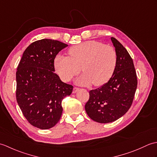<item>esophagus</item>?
I'll list each match as a JSON object with an SVG mask.
<instances>
[{
    "mask_svg": "<svg viewBox=\"0 0 157 157\" xmlns=\"http://www.w3.org/2000/svg\"><path fill=\"white\" fill-rule=\"evenodd\" d=\"M79 90V88H77V87H74L73 89V93H75Z\"/></svg>",
    "mask_w": 157,
    "mask_h": 157,
    "instance_id": "34e87169",
    "label": "esophagus"
}]
</instances>
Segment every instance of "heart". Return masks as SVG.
<instances>
[{
	"mask_svg": "<svg viewBox=\"0 0 157 157\" xmlns=\"http://www.w3.org/2000/svg\"><path fill=\"white\" fill-rule=\"evenodd\" d=\"M69 55L56 56L55 71L63 81L69 82L82 69L84 73L77 79V83L82 85L105 84L112 77L117 61L112 46L95 40L73 46L69 50Z\"/></svg>",
	"mask_w": 157,
	"mask_h": 157,
	"instance_id": "obj_1",
	"label": "heart"
}]
</instances>
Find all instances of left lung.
<instances>
[{
	"mask_svg": "<svg viewBox=\"0 0 157 157\" xmlns=\"http://www.w3.org/2000/svg\"><path fill=\"white\" fill-rule=\"evenodd\" d=\"M117 56L116 68L108 82L89 92L85 105L93 121L107 123L125 115L131 106L138 80L134 62L128 51L115 38H111Z\"/></svg>",
	"mask_w": 157,
	"mask_h": 157,
	"instance_id": "left-lung-1",
	"label": "left lung"
}]
</instances>
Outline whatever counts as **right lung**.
I'll use <instances>...</instances> for the list:
<instances>
[{"label":"right lung","instance_id":"1","mask_svg":"<svg viewBox=\"0 0 157 157\" xmlns=\"http://www.w3.org/2000/svg\"><path fill=\"white\" fill-rule=\"evenodd\" d=\"M68 45L51 39L32 42L25 50L16 72V98L28 122L42 129L61 119L62 101L73 86L63 82L55 71L56 55Z\"/></svg>","mask_w":157,"mask_h":157}]
</instances>
